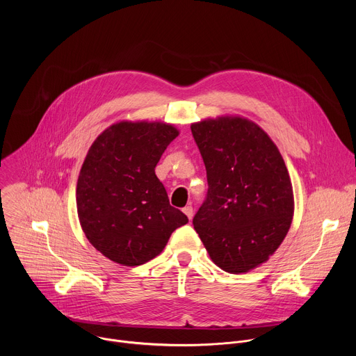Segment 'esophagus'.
Here are the masks:
<instances>
[{"mask_svg": "<svg viewBox=\"0 0 356 356\" xmlns=\"http://www.w3.org/2000/svg\"><path fill=\"white\" fill-rule=\"evenodd\" d=\"M183 213L187 216L188 220L193 218V207H191V206H186V207L183 209Z\"/></svg>", "mask_w": 356, "mask_h": 356, "instance_id": "1", "label": "esophagus"}]
</instances>
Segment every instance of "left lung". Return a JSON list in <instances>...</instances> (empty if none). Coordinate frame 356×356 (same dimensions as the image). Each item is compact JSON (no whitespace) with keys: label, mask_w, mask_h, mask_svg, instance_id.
<instances>
[{"label":"left lung","mask_w":356,"mask_h":356,"mask_svg":"<svg viewBox=\"0 0 356 356\" xmlns=\"http://www.w3.org/2000/svg\"><path fill=\"white\" fill-rule=\"evenodd\" d=\"M191 134L209 181L194 229L218 268L246 273L289 232L294 200L287 168L269 135L246 118H209L191 124Z\"/></svg>","instance_id":"left-lung-1"}]
</instances>
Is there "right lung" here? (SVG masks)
Masks as SVG:
<instances>
[{"instance_id": "1", "label": "right lung", "mask_w": 356, "mask_h": 356, "mask_svg": "<svg viewBox=\"0 0 356 356\" xmlns=\"http://www.w3.org/2000/svg\"><path fill=\"white\" fill-rule=\"evenodd\" d=\"M179 131L165 122L121 121L101 132L81 166L76 202L83 232L110 261L154 259L188 218L172 207L155 168Z\"/></svg>"}]
</instances>
